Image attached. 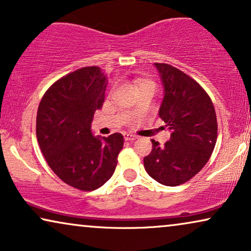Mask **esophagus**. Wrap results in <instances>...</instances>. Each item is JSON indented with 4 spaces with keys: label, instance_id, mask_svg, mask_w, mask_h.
<instances>
[{
    "label": "esophagus",
    "instance_id": "1",
    "mask_svg": "<svg viewBox=\"0 0 251 251\" xmlns=\"http://www.w3.org/2000/svg\"><path fill=\"white\" fill-rule=\"evenodd\" d=\"M123 136H125V139L126 142H133V140L137 139V136H133L131 133H125Z\"/></svg>",
    "mask_w": 251,
    "mask_h": 251
}]
</instances>
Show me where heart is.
Wrapping results in <instances>:
<instances>
[{
	"instance_id": "1",
	"label": "heart",
	"mask_w": 251,
	"mask_h": 251,
	"mask_svg": "<svg viewBox=\"0 0 251 251\" xmlns=\"http://www.w3.org/2000/svg\"><path fill=\"white\" fill-rule=\"evenodd\" d=\"M144 83H151V82H149V81H143V82H140V85L144 84Z\"/></svg>"
}]
</instances>
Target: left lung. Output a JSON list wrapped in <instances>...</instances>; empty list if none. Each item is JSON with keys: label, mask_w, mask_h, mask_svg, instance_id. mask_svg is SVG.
Wrapping results in <instances>:
<instances>
[{"label": "left lung", "mask_w": 251, "mask_h": 251, "mask_svg": "<svg viewBox=\"0 0 251 251\" xmlns=\"http://www.w3.org/2000/svg\"><path fill=\"white\" fill-rule=\"evenodd\" d=\"M163 85L159 116L170 130V139L144 157L153 179L177 186L194 177L210 159L217 140V118L203 88L184 72L168 64H154Z\"/></svg>", "instance_id": "8db88e82"}]
</instances>
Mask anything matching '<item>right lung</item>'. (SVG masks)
Listing matches in <instances>:
<instances>
[{"label": "right lung", "instance_id": "add662e5", "mask_svg": "<svg viewBox=\"0 0 251 251\" xmlns=\"http://www.w3.org/2000/svg\"><path fill=\"white\" fill-rule=\"evenodd\" d=\"M106 87L101 68H80L54 82L37 109L36 137L43 156L64 183L77 190L102 186L114 174L123 147L121 133L100 137L91 131Z\"/></svg>", "mask_w": 251, "mask_h": 251}]
</instances>
